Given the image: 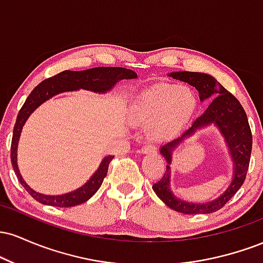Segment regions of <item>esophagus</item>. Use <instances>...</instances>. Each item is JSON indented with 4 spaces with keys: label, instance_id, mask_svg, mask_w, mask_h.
Returning a JSON list of instances; mask_svg holds the SVG:
<instances>
[{
    "label": "esophagus",
    "instance_id": "esophagus-1",
    "mask_svg": "<svg viewBox=\"0 0 263 263\" xmlns=\"http://www.w3.org/2000/svg\"><path fill=\"white\" fill-rule=\"evenodd\" d=\"M141 151H142V153H152L156 151V147L153 146V144H146V146L142 147Z\"/></svg>",
    "mask_w": 263,
    "mask_h": 263
}]
</instances>
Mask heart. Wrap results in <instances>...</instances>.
Masks as SVG:
<instances>
[{
	"mask_svg": "<svg viewBox=\"0 0 263 263\" xmlns=\"http://www.w3.org/2000/svg\"><path fill=\"white\" fill-rule=\"evenodd\" d=\"M197 104V95L190 86L157 84L138 95L131 116L138 125L149 126L153 138L164 140L188 122Z\"/></svg>",
	"mask_w": 263,
	"mask_h": 263,
	"instance_id": "obj_1",
	"label": "heart"
}]
</instances>
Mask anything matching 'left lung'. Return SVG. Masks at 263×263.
<instances>
[{
    "mask_svg": "<svg viewBox=\"0 0 263 263\" xmlns=\"http://www.w3.org/2000/svg\"><path fill=\"white\" fill-rule=\"evenodd\" d=\"M170 77L173 79L185 81L194 86L199 91L201 101L210 100V99H213V101L206 108V111L193 122L192 127L186 129L179 138L168 142L162 147L161 153L167 161L168 165L163 177L158 182L153 184L152 188L163 203L178 213L194 214V215L195 214L215 213L222 206H225V204L236 194L237 190L241 188L246 179L252 151V134L247 115L240 101L210 75L194 73V71H176V73L170 74ZM210 123H215L218 126L231 148L235 164L234 179L224 194L216 201L205 204L186 203L174 197L169 190V163L171 161V151L184 137L191 134L197 128Z\"/></svg>",
    "mask_w": 263,
    "mask_h": 263,
    "instance_id": "8db88e82",
    "label": "left lung"
}]
</instances>
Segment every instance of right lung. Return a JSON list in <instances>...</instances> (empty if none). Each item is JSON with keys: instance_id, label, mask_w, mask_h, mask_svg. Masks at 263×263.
<instances>
[{"instance_id": "obj_1", "label": "right lung", "mask_w": 263, "mask_h": 263, "mask_svg": "<svg viewBox=\"0 0 263 263\" xmlns=\"http://www.w3.org/2000/svg\"><path fill=\"white\" fill-rule=\"evenodd\" d=\"M137 77L131 69L126 68H117V66H99V68L87 69V70L81 71H71L64 70L62 73L54 75L52 78H48L38 84L32 92L29 93L28 98L26 99L25 104L21 107L20 112H18L16 123L13 127V136H12V143H11V162L13 165L14 173L22 184L23 188L32 195L35 200L39 203L45 205H52V206L59 208H69L79 205L81 203H85L90 198L98 192L100 188L102 180L106 177L108 164L112 161L114 156H107L102 159L100 167L95 172V174L87 180L86 184L79 189L74 190V192L68 193L64 195H44L39 194L34 190L29 188L27 185L23 178L21 177L20 171L17 167V144L20 140L21 131H22L23 125H25L26 120L33 111L37 108L42 102H44L52 96L63 91H69V90H78V89H86L91 90L96 92H105L110 90L115 84L119 80L122 79H134Z\"/></svg>"}]
</instances>
